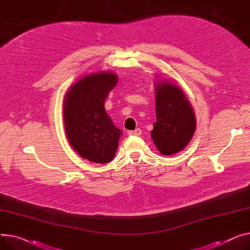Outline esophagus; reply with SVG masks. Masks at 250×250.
Returning <instances> with one entry per match:
<instances>
[{
  "label": "esophagus",
  "mask_w": 250,
  "mask_h": 250,
  "mask_svg": "<svg viewBox=\"0 0 250 250\" xmlns=\"http://www.w3.org/2000/svg\"><path fill=\"white\" fill-rule=\"evenodd\" d=\"M142 133V131L140 128H137L133 131H128V135H134V136H139Z\"/></svg>",
  "instance_id": "obj_1"
}]
</instances>
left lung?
<instances>
[{
	"label": "left lung",
	"instance_id": "1",
	"mask_svg": "<svg viewBox=\"0 0 250 250\" xmlns=\"http://www.w3.org/2000/svg\"><path fill=\"white\" fill-rule=\"evenodd\" d=\"M155 113L151 138L163 155L184 150L196 131V116L182 87L171 79H155Z\"/></svg>",
	"mask_w": 250,
	"mask_h": 250
}]
</instances>
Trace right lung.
Returning a JSON list of instances; mask_svg holds the SVG:
<instances>
[{"label":"right lung","mask_w":250,"mask_h":250,"mask_svg":"<svg viewBox=\"0 0 250 250\" xmlns=\"http://www.w3.org/2000/svg\"><path fill=\"white\" fill-rule=\"evenodd\" d=\"M118 83L112 70L83 76L71 84L63 99L66 137L81 157L95 164L111 161L122 131L115 127L105 110V100Z\"/></svg>","instance_id":"1"}]
</instances>
